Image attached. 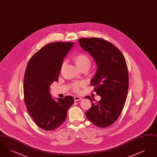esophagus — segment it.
<instances>
[{
	"label": "esophagus",
	"mask_w": 157,
	"mask_h": 157,
	"mask_svg": "<svg viewBox=\"0 0 157 157\" xmlns=\"http://www.w3.org/2000/svg\"><path fill=\"white\" fill-rule=\"evenodd\" d=\"M81 99H82V98L79 97H74V101H75V102L78 101H80V100H81Z\"/></svg>",
	"instance_id": "esophagus-1"
}]
</instances>
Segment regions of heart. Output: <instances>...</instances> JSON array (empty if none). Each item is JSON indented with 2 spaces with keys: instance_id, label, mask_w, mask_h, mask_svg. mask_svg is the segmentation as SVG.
Here are the masks:
<instances>
[{
  "instance_id": "b5f03b06",
  "label": "heart",
  "mask_w": 157,
  "mask_h": 157,
  "mask_svg": "<svg viewBox=\"0 0 157 157\" xmlns=\"http://www.w3.org/2000/svg\"><path fill=\"white\" fill-rule=\"evenodd\" d=\"M73 60L76 66L79 70L83 68L89 69L91 64L90 58L82 53L76 55L74 56ZM83 86V84L82 83H75L72 85V88L75 92H79L80 91V88Z\"/></svg>"
}]
</instances>
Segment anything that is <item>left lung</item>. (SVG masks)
Segmentation results:
<instances>
[{"label":"left lung","mask_w":157,"mask_h":157,"mask_svg":"<svg viewBox=\"0 0 157 157\" xmlns=\"http://www.w3.org/2000/svg\"><path fill=\"white\" fill-rule=\"evenodd\" d=\"M78 41L96 62L97 72L90 83L101 97L96 103L90 96L85 97L92 102L85 112L86 118L97 127H108L118 118L127 99L128 72L125 58L116 46L102 39L81 38Z\"/></svg>","instance_id":"8db88e82"}]
</instances>
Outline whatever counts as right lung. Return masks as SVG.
<instances>
[{"instance_id": "right-lung-1", "label": "right lung", "mask_w": 157, "mask_h": 157, "mask_svg": "<svg viewBox=\"0 0 157 157\" xmlns=\"http://www.w3.org/2000/svg\"><path fill=\"white\" fill-rule=\"evenodd\" d=\"M74 45V42H57L45 45L32 56L25 71V103L33 121L45 131L59 128L74 103L71 96L56 98V101L50 94V86L58 81L63 61Z\"/></svg>"}]
</instances>
